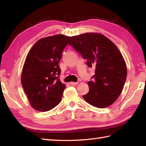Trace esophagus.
I'll use <instances>...</instances> for the list:
<instances>
[{"label":"esophagus","instance_id":"obj_1","mask_svg":"<svg viewBox=\"0 0 146 146\" xmlns=\"http://www.w3.org/2000/svg\"><path fill=\"white\" fill-rule=\"evenodd\" d=\"M78 82H70V84L71 85H78Z\"/></svg>","mask_w":146,"mask_h":146}]
</instances>
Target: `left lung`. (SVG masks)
I'll return each mask as SVG.
<instances>
[{"label": "left lung", "mask_w": 146, "mask_h": 146, "mask_svg": "<svg viewBox=\"0 0 146 146\" xmlns=\"http://www.w3.org/2000/svg\"><path fill=\"white\" fill-rule=\"evenodd\" d=\"M70 45L95 69L89 92L83 95L93 106L105 108L117 100L126 81L127 71L122 54L114 43L102 34L86 33L72 36Z\"/></svg>", "instance_id": "1"}]
</instances>
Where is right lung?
I'll use <instances>...</instances> for the list:
<instances>
[{
	"label": "right lung",
	"mask_w": 146,
	"mask_h": 146,
	"mask_svg": "<svg viewBox=\"0 0 146 146\" xmlns=\"http://www.w3.org/2000/svg\"><path fill=\"white\" fill-rule=\"evenodd\" d=\"M71 37L56 35L38 40L27 54L22 71L21 83L34 109L46 111L61 100L66 85L58 78V63Z\"/></svg>",
	"instance_id": "right-lung-1"
}]
</instances>
